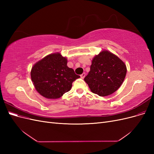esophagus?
<instances>
[{"mask_svg": "<svg viewBox=\"0 0 154 154\" xmlns=\"http://www.w3.org/2000/svg\"><path fill=\"white\" fill-rule=\"evenodd\" d=\"M81 78H82V79H83V78H85V72H83V74H81Z\"/></svg>", "mask_w": 154, "mask_h": 154, "instance_id": "34e87169", "label": "esophagus"}]
</instances>
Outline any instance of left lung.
<instances>
[{"label":"left lung","instance_id":"8db88e82","mask_svg":"<svg viewBox=\"0 0 154 154\" xmlns=\"http://www.w3.org/2000/svg\"><path fill=\"white\" fill-rule=\"evenodd\" d=\"M127 74V67L122 60L108 51H103L92 59L91 70L84 80L91 92L106 96L117 91Z\"/></svg>","mask_w":154,"mask_h":154}]
</instances>
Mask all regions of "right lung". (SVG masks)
Wrapping results in <instances>:
<instances>
[{
	"instance_id": "1",
	"label": "right lung",
	"mask_w": 154,
	"mask_h": 154,
	"mask_svg": "<svg viewBox=\"0 0 154 154\" xmlns=\"http://www.w3.org/2000/svg\"><path fill=\"white\" fill-rule=\"evenodd\" d=\"M67 63V58L57 53L46 56L34 65L31 80L40 94L48 99H57L71 90L72 82L80 76Z\"/></svg>"
}]
</instances>
